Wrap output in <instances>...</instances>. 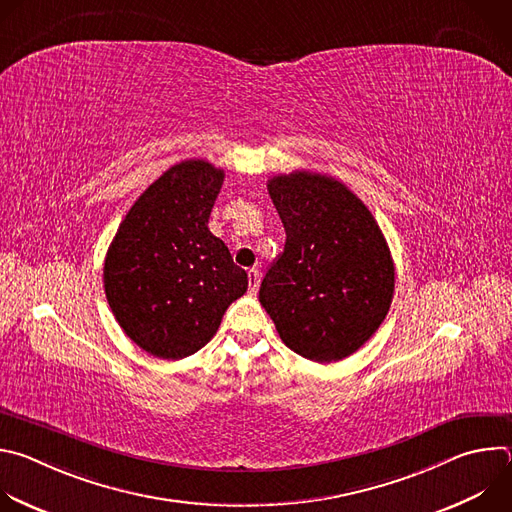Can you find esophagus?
Instances as JSON below:
<instances>
[{
    "label": "esophagus",
    "mask_w": 512,
    "mask_h": 512,
    "mask_svg": "<svg viewBox=\"0 0 512 512\" xmlns=\"http://www.w3.org/2000/svg\"><path fill=\"white\" fill-rule=\"evenodd\" d=\"M247 273H249V291H251V294H257L261 273H259V269H255V267H253V269H249Z\"/></svg>",
    "instance_id": "1"
}]
</instances>
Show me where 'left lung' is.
<instances>
[{"mask_svg": "<svg viewBox=\"0 0 512 512\" xmlns=\"http://www.w3.org/2000/svg\"><path fill=\"white\" fill-rule=\"evenodd\" d=\"M285 229L259 302L287 348L314 362L356 352L383 324L395 265L371 210L332 176L291 172L267 182Z\"/></svg>", "mask_w": 512, "mask_h": 512, "instance_id": "obj_1", "label": "left lung"}]
</instances>
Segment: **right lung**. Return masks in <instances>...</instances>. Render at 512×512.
Returning <instances> with one entry per match:
<instances>
[{
  "instance_id": "1",
  "label": "right lung",
  "mask_w": 512,
  "mask_h": 512,
  "mask_svg": "<svg viewBox=\"0 0 512 512\" xmlns=\"http://www.w3.org/2000/svg\"><path fill=\"white\" fill-rule=\"evenodd\" d=\"M225 172L204 160L166 170L135 200L109 245L105 296L145 352L184 358L221 326L249 285L227 245L208 231Z\"/></svg>"
}]
</instances>
